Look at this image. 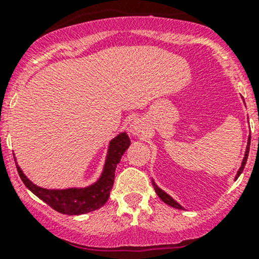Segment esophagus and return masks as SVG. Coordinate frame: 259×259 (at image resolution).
<instances>
[{
    "label": "esophagus",
    "instance_id": "34e87169",
    "mask_svg": "<svg viewBox=\"0 0 259 259\" xmlns=\"http://www.w3.org/2000/svg\"><path fill=\"white\" fill-rule=\"evenodd\" d=\"M145 122L143 121L142 119H135L134 121L130 124V127H129V132L130 134L133 135V137H140V135H143L145 133Z\"/></svg>",
    "mask_w": 259,
    "mask_h": 259
}]
</instances>
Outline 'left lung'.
<instances>
[{
    "label": "left lung",
    "instance_id": "1",
    "mask_svg": "<svg viewBox=\"0 0 259 259\" xmlns=\"http://www.w3.org/2000/svg\"><path fill=\"white\" fill-rule=\"evenodd\" d=\"M249 145H250V135H249V138H248V145H247V149H245L244 158H243L242 165H241V168H239L238 173H237V176H236V179L238 178L239 176H241V174H242V171H243V169H244V166H245V163H247V159H248V153H249ZM153 187H154V189H155L156 194L159 195V198H160V199L163 200L164 203H166V204H168V205H170V207H173V208H177V209H183V207H182V205H180L178 202H176V200H174L173 198L170 197V195H169V194H166V193L164 192V190H161L160 188H159L158 185L155 184V182H154V180H153Z\"/></svg>",
    "mask_w": 259,
    "mask_h": 259
}]
</instances>
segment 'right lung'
<instances>
[{
	"mask_svg": "<svg viewBox=\"0 0 259 259\" xmlns=\"http://www.w3.org/2000/svg\"><path fill=\"white\" fill-rule=\"evenodd\" d=\"M130 145V139L126 133H120L109 143L108 155L100 178L94 184L86 188H67V189H46L33 184L23 174L17 165L18 176L23 184L41 200L49 204L52 209L67 215H79L93 211L103 207L109 199L113 188L115 169L121 159L122 154Z\"/></svg>",
	"mask_w": 259,
	"mask_h": 259,
	"instance_id": "1",
	"label": "right lung"
}]
</instances>
